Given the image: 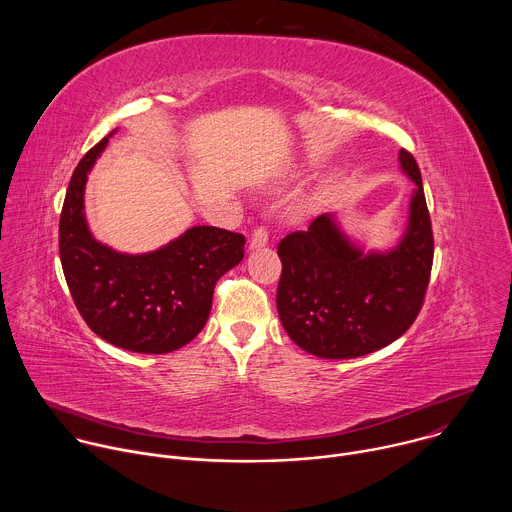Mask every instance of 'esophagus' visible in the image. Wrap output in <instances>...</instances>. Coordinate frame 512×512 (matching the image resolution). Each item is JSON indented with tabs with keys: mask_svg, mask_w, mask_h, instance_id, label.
Returning a JSON list of instances; mask_svg holds the SVG:
<instances>
[{
	"mask_svg": "<svg viewBox=\"0 0 512 512\" xmlns=\"http://www.w3.org/2000/svg\"><path fill=\"white\" fill-rule=\"evenodd\" d=\"M269 243V233H267V229H263V227H257L255 231H253V235H251V249H263L265 245Z\"/></svg>",
	"mask_w": 512,
	"mask_h": 512,
	"instance_id": "34e87169",
	"label": "esophagus"
}]
</instances>
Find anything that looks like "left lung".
<instances>
[{
    "mask_svg": "<svg viewBox=\"0 0 512 512\" xmlns=\"http://www.w3.org/2000/svg\"><path fill=\"white\" fill-rule=\"evenodd\" d=\"M399 164L415 190L393 249L364 251L328 212L277 245L283 267L277 312L289 338L314 356L375 352L405 334L423 306L433 263L431 221L415 158L401 150Z\"/></svg>",
    "mask_w": 512,
    "mask_h": 512,
    "instance_id": "8db88e82",
    "label": "left lung"
}]
</instances>
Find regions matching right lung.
I'll return each mask as SVG.
<instances>
[{
    "label": "right lung",
    "mask_w": 512,
    "mask_h": 512,
    "mask_svg": "<svg viewBox=\"0 0 512 512\" xmlns=\"http://www.w3.org/2000/svg\"><path fill=\"white\" fill-rule=\"evenodd\" d=\"M111 131L72 172L60 214L62 271L87 326L113 346L166 354L204 328L214 283L245 255V237L192 227L150 253H119L97 241L85 216V186Z\"/></svg>",
    "instance_id": "obj_1"
}]
</instances>
